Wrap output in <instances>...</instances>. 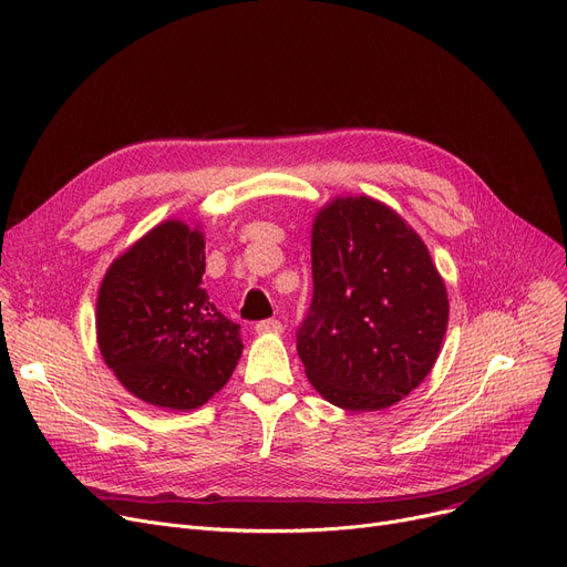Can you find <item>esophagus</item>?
<instances>
[{
  "instance_id": "esophagus-1",
  "label": "esophagus",
  "mask_w": 567,
  "mask_h": 567,
  "mask_svg": "<svg viewBox=\"0 0 567 567\" xmlns=\"http://www.w3.org/2000/svg\"><path fill=\"white\" fill-rule=\"evenodd\" d=\"M257 333L261 336H280L282 333V322H278V319H264V322H259L255 327Z\"/></svg>"
}]
</instances>
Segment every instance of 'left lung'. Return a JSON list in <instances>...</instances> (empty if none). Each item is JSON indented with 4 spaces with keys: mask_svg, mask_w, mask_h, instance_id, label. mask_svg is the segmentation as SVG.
<instances>
[{
    "mask_svg": "<svg viewBox=\"0 0 567 567\" xmlns=\"http://www.w3.org/2000/svg\"><path fill=\"white\" fill-rule=\"evenodd\" d=\"M312 303L297 336L319 396L384 410L420 386L447 331V287L405 219L365 194L336 196L312 219Z\"/></svg>",
    "mask_w": 567,
    "mask_h": 567,
    "instance_id": "8db88e82",
    "label": "left lung"
}]
</instances>
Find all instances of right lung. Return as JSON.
I'll return each mask as SVG.
<instances>
[{
	"mask_svg": "<svg viewBox=\"0 0 567 567\" xmlns=\"http://www.w3.org/2000/svg\"><path fill=\"white\" fill-rule=\"evenodd\" d=\"M204 270L202 227L171 217L115 257L102 280L94 312L102 359L147 405L202 408L240 359V327L210 303Z\"/></svg>",
	"mask_w": 567,
	"mask_h": 567,
	"instance_id": "1",
	"label": "right lung"
}]
</instances>
